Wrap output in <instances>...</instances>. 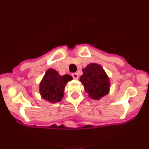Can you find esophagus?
<instances>
[{
  "mask_svg": "<svg viewBox=\"0 0 149 149\" xmlns=\"http://www.w3.org/2000/svg\"><path fill=\"white\" fill-rule=\"evenodd\" d=\"M72 75V77H73L74 79H75V80H77V79L78 78V74H77V73H73Z\"/></svg>",
  "mask_w": 149,
  "mask_h": 149,
  "instance_id": "obj_1",
  "label": "esophagus"
}]
</instances>
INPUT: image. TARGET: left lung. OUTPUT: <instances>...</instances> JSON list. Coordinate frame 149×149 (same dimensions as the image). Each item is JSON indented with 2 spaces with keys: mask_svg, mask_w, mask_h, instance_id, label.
Instances as JSON below:
<instances>
[{
  "mask_svg": "<svg viewBox=\"0 0 149 149\" xmlns=\"http://www.w3.org/2000/svg\"><path fill=\"white\" fill-rule=\"evenodd\" d=\"M83 73L80 81L90 98L98 100L108 94L110 80L101 65L91 63L83 69Z\"/></svg>",
  "mask_w": 149,
  "mask_h": 149,
  "instance_id": "8db88e82",
  "label": "left lung"
}]
</instances>
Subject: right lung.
I'll return each instance as SVG.
<instances>
[{
  "label": "right lung",
  "mask_w": 149,
  "mask_h": 149,
  "mask_svg": "<svg viewBox=\"0 0 149 149\" xmlns=\"http://www.w3.org/2000/svg\"><path fill=\"white\" fill-rule=\"evenodd\" d=\"M72 77L68 74L61 76L52 68L46 72L39 86L40 94L43 98L51 103L61 101L63 97L64 89Z\"/></svg>",
  "instance_id": "1"
}]
</instances>
